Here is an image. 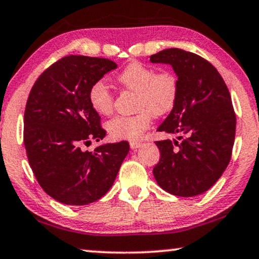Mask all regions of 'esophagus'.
I'll list each match as a JSON object with an SVG mask.
<instances>
[{
  "label": "esophagus",
  "instance_id": "1",
  "mask_svg": "<svg viewBox=\"0 0 259 259\" xmlns=\"http://www.w3.org/2000/svg\"><path fill=\"white\" fill-rule=\"evenodd\" d=\"M130 145H131V149H138V148H140V146L143 145V143H140V142H131Z\"/></svg>",
  "mask_w": 259,
  "mask_h": 259
}]
</instances>
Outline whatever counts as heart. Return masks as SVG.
<instances>
[{"label":"heart","instance_id":"obj_1","mask_svg":"<svg viewBox=\"0 0 259 259\" xmlns=\"http://www.w3.org/2000/svg\"><path fill=\"white\" fill-rule=\"evenodd\" d=\"M117 81L124 89L137 91L136 109L131 116H116L105 124L113 139L137 140L149 128L152 116H163L177 104L179 84L171 72H159L144 63L131 62L117 75ZM89 103L98 115H109L114 108V97L109 86L98 80L89 90Z\"/></svg>","mask_w":259,"mask_h":259}]
</instances>
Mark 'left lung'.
Instances as JSON below:
<instances>
[{
	"instance_id": "left-lung-1",
	"label": "left lung",
	"mask_w": 259,
	"mask_h": 259,
	"mask_svg": "<svg viewBox=\"0 0 259 259\" xmlns=\"http://www.w3.org/2000/svg\"><path fill=\"white\" fill-rule=\"evenodd\" d=\"M150 61L171 66L179 84L177 104L157 128L177 137L156 142L161 158L152 173L170 194L198 196L231 161L237 123L231 95L218 69L196 54L164 49Z\"/></svg>"
}]
</instances>
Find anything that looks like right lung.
<instances>
[{
  "label": "right lung",
  "mask_w": 259,
  "mask_h": 259,
  "mask_svg": "<svg viewBox=\"0 0 259 259\" xmlns=\"http://www.w3.org/2000/svg\"><path fill=\"white\" fill-rule=\"evenodd\" d=\"M117 68L108 59L63 57L32 86L24 116L28 163L47 194L67 205H86L113 186L130 151L127 142L101 144L94 152L81 144L100 142L105 131L89 103V90Z\"/></svg>",
  "instance_id": "obj_1"
}]
</instances>
